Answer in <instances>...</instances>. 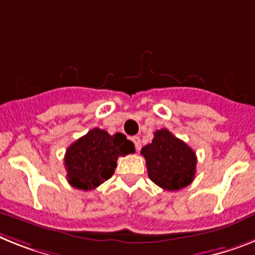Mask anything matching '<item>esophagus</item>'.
<instances>
[{
	"mask_svg": "<svg viewBox=\"0 0 255 255\" xmlns=\"http://www.w3.org/2000/svg\"><path fill=\"white\" fill-rule=\"evenodd\" d=\"M132 141H133V144H134V146H136V149H137V150H140V149H141V140H140V137H137V136H134V137L132 138Z\"/></svg>",
	"mask_w": 255,
	"mask_h": 255,
	"instance_id": "esophagus-1",
	"label": "esophagus"
}]
</instances>
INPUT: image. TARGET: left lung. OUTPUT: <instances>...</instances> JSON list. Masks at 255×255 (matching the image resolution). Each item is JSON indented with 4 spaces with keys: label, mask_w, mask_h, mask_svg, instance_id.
<instances>
[{
    "label": "left lung",
    "mask_w": 255,
    "mask_h": 255,
    "mask_svg": "<svg viewBox=\"0 0 255 255\" xmlns=\"http://www.w3.org/2000/svg\"><path fill=\"white\" fill-rule=\"evenodd\" d=\"M141 154L146 160L150 180L162 189H183L193 181L196 153L166 128L155 131L151 142L141 149Z\"/></svg>",
    "instance_id": "obj_1"
}]
</instances>
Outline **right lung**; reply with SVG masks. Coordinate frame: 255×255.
I'll use <instances>...</instances> for the list:
<instances>
[{
	"instance_id": "right-lung-1",
	"label": "right lung",
	"mask_w": 255,
	"mask_h": 255,
	"mask_svg": "<svg viewBox=\"0 0 255 255\" xmlns=\"http://www.w3.org/2000/svg\"><path fill=\"white\" fill-rule=\"evenodd\" d=\"M134 153V145L123 133L109 134L93 128L67 147L65 167L68 183L76 189H96L110 179L119 157Z\"/></svg>"
}]
</instances>
